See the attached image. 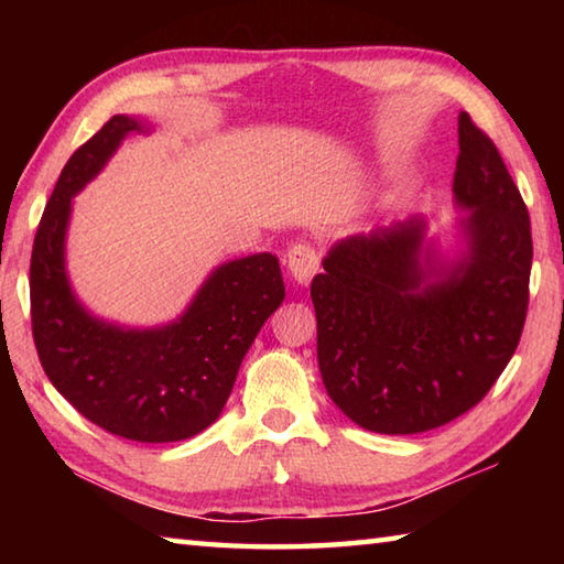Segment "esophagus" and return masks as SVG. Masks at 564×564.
<instances>
[{
	"instance_id": "obj_1",
	"label": "esophagus",
	"mask_w": 564,
	"mask_h": 564,
	"mask_svg": "<svg viewBox=\"0 0 564 564\" xmlns=\"http://www.w3.org/2000/svg\"><path fill=\"white\" fill-rule=\"evenodd\" d=\"M285 261H289L291 275H293V279L299 281L301 285H308L313 275H316L318 269H321V256H318V251H316V248H313L311 243H305V241L291 246L289 259H285Z\"/></svg>"
}]
</instances>
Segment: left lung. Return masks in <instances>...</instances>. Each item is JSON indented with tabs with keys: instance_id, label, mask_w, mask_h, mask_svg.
Masks as SVG:
<instances>
[{
	"instance_id": "1",
	"label": "left lung",
	"mask_w": 564,
	"mask_h": 564,
	"mask_svg": "<svg viewBox=\"0 0 564 564\" xmlns=\"http://www.w3.org/2000/svg\"><path fill=\"white\" fill-rule=\"evenodd\" d=\"M455 204L467 251L441 265L420 216L343 238L311 283L318 368L328 395L373 433L451 423L518 348L530 299V216L498 147L457 117Z\"/></svg>"
}]
</instances>
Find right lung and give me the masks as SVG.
<instances>
[{"label":"right lung","mask_w":564,"mask_h":564,"mask_svg":"<svg viewBox=\"0 0 564 564\" xmlns=\"http://www.w3.org/2000/svg\"><path fill=\"white\" fill-rule=\"evenodd\" d=\"M131 131L149 127L111 117L62 169L32 248V333L46 378L94 425L137 443H174L221 415L246 350L285 289L279 259L256 253L218 265L184 316L161 328L113 326L76 301L64 269L72 198Z\"/></svg>","instance_id":"right-lung-1"}]
</instances>
